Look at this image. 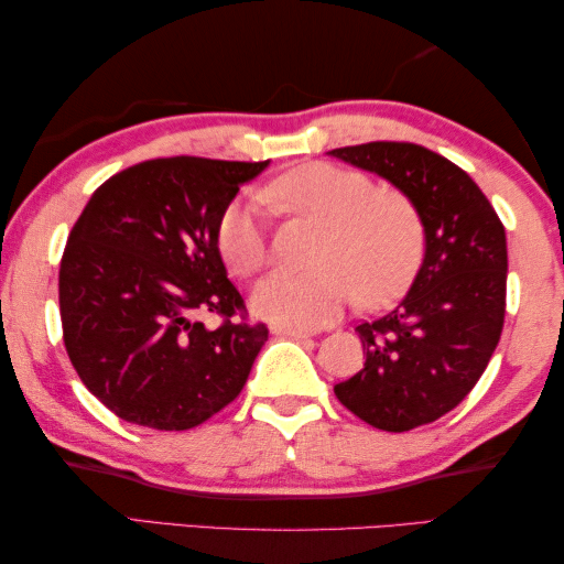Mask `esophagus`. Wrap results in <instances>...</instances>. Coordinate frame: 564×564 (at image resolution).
Returning <instances> with one entry per match:
<instances>
[{"label": "esophagus", "mask_w": 564, "mask_h": 564, "mask_svg": "<svg viewBox=\"0 0 564 564\" xmlns=\"http://www.w3.org/2000/svg\"><path fill=\"white\" fill-rule=\"evenodd\" d=\"M272 332H274V335H288V337H300V339L315 335V332L307 329V327H288V325H274Z\"/></svg>", "instance_id": "1"}]
</instances>
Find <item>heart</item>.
<instances>
[{
	"label": "heart",
	"mask_w": 564,
	"mask_h": 564,
	"mask_svg": "<svg viewBox=\"0 0 564 564\" xmlns=\"http://www.w3.org/2000/svg\"><path fill=\"white\" fill-rule=\"evenodd\" d=\"M264 205L319 225L302 274H272L254 288L252 307L290 327L329 322L355 297L372 307L394 297L417 270L424 227L404 192L375 187L365 172L329 162L300 164L260 192ZM229 272L252 276L270 262V239L254 202L237 199L217 225Z\"/></svg>",
	"instance_id": "heart-1"
}]
</instances>
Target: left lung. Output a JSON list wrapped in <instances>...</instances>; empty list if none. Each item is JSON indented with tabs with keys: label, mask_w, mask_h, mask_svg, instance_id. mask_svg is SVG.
I'll use <instances>...</instances> for the list:
<instances>
[{
	"label": "left lung",
	"mask_w": 564,
	"mask_h": 564,
	"mask_svg": "<svg viewBox=\"0 0 564 564\" xmlns=\"http://www.w3.org/2000/svg\"><path fill=\"white\" fill-rule=\"evenodd\" d=\"M329 154L390 180L420 209L424 262L392 312L359 322L365 367L337 400L384 432L440 420L473 392L500 343L507 304L505 227L473 177L412 142H367Z\"/></svg>",
	"instance_id": "8db88e82"
}]
</instances>
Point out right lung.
<instances>
[{
	"label": "right lung",
	"mask_w": 564,
	"mask_h": 564,
	"mask_svg": "<svg viewBox=\"0 0 564 564\" xmlns=\"http://www.w3.org/2000/svg\"><path fill=\"white\" fill-rule=\"evenodd\" d=\"M267 162L156 156L117 172L74 221L59 264L62 339L119 420L180 432L235 402L267 343L227 280L217 225ZM220 317L217 328L198 322Z\"/></svg>",
	"instance_id": "obj_1"
}]
</instances>
